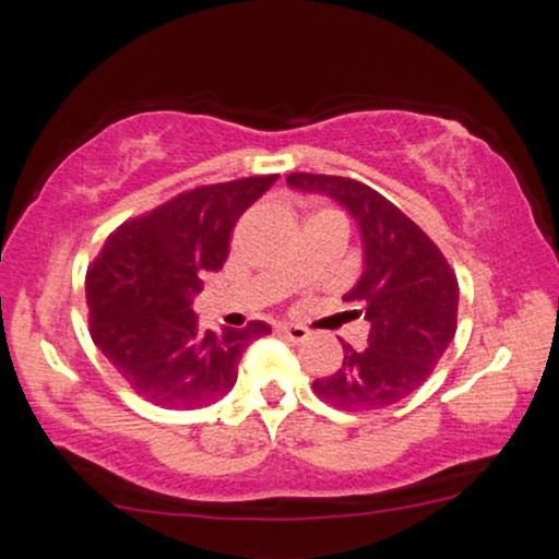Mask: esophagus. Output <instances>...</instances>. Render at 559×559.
Instances as JSON below:
<instances>
[{"label":"esophagus","instance_id":"obj_1","mask_svg":"<svg viewBox=\"0 0 559 559\" xmlns=\"http://www.w3.org/2000/svg\"><path fill=\"white\" fill-rule=\"evenodd\" d=\"M278 333L286 335V338L294 341V343H304V341L308 338L306 328H304V325H294V323H283V325H278Z\"/></svg>","mask_w":559,"mask_h":559}]
</instances>
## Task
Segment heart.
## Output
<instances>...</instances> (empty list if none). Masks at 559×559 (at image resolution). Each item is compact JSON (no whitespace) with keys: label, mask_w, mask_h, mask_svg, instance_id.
<instances>
[{"label":"heart","mask_w":559,"mask_h":559,"mask_svg":"<svg viewBox=\"0 0 559 559\" xmlns=\"http://www.w3.org/2000/svg\"><path fill=\"white\" fill-rule=\"evenodd\" d=\"M318 221H343V224H345V216L341 214L338 209H333V206H313L311 211H308V216H306V226L308 224H318ZM304 276H306L304 265H294V269H290V278H294V281H300Z\"/></svg>","instance_id":"obj_1"}]
</instances>
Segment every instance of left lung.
<instances>
[{"label":"left lung","instance_id":"obj_1","mask_svg":"<svg viewBox=\"0 0 559 559\" xmlns=\"http://www.w3.org/2000/svg\"><path fill=\"white\" fill-rule=\"evenodd\" d=\"M294 189L316 191L350 211L362 236V276L345 294L366 316L368 345L343 343V366L313 380V393L341 411H380L425 383L457 328V278L432 238L383 193L328 174H288Z\"/></svg>","mask_w":559,"mask_h":559}]
</instances>
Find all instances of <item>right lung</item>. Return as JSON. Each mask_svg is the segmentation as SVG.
I'll list each match as a JSON object with an SVG mask.
<instances>
[{
  "label": "right lung",
  "instance_id": "1",
  "mask_svg": "<svg viewBox=\"0 0 559 559\" xmlns=\"http://www.w3.org/2000/svg\"><path fill=\"white\" fill-rule=\"evenodd\" d=\"M278 174L197 186L123 224L86 271L88 333L131 391L193 411L231 391L238 360L271 325L201 331L193 296L228 255L234 224Z\"/></svg>",
  "mask_w": 559,
  "mask_h": 559
}]
</instances>
